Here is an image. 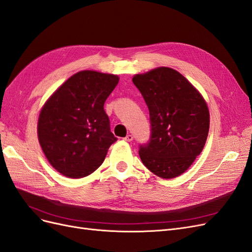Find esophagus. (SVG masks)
<instances>
[{
    "mask_svg": "<svg viewBox=\"0 0 252 252\" xmlns=\"http://www.w3.org/2000/svg\"><path fill=\"white\" fill-rule=\"evenodd\" d=\"M132 140H133V136L131 134H127L124 138V141H126V142H131Z\"/></svg>",
    "mask_w": 252,
    "mask_h": 252,
    "instance_id": "1",
    "label": "esophagus"
}]
</instances>
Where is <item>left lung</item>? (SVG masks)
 Masks as SVG:
<instances>
[{"instance_id":"left-lung-1","label":"left lung","mask_w":252,"mask_h":252,"mask_svg":"<svg viewBox=\"0 0 252 252\" xmlns=\"http://www.w3.org/2000/svg\"><path fill=\"white\" fill-rule=\"evenodd\" d=\"M132 82L149 110L150 139L140 144L142 162L159 178L179 177L207 140V105L186 78L168 67L136 74Z\"/></svg>"}]
</instances>
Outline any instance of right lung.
<instances>
[{
    "label": "right lung",
    "instance_id": "right-lung-1",
    "mask_svg": "<svg viewBox=\"0 0 252 252\" xmlns=\"http://www.w3.org/2000/svg\"><path fill=\"white\" fill-rule=\"evenodd\" d=\"M119 78L91 70L73 74L44 105L37 123L43 152L53 168L68 178L80 179L96 170L111 144L104 110Z\"/></svg>",
    "mask_w": 252,
    "mask_h": 252
}]
</instances>
